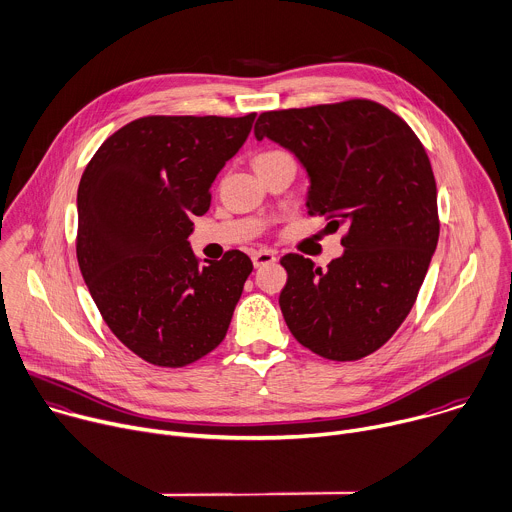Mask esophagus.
<instances>
[{"label": "esophagus", "mask_w": 512, "mask_h": 512, "mask_svg": "<svg viewBox=\"0 0 512 512\" xmlns=\"http://www.w3.org/2000/svg\"><path fill=\"white\" fill-rule=\"evenodd\" d=\"M274 260H276V254L270 252V250H256V252H252V262H254L256 268H260L264 264H272Z\"/></svg>", "instance_id": "esophagus-1"}]
</instances>
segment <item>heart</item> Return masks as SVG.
<instances>
[{"mask_svg": "<svg viewBox=\"0 0 512 512\" xmlns=\"http://www.w3.org/2000/svg\"><path fill=\"white\" fill-rule=\"evenodd\" d=\"M280 153H286V151H280V149H268V151H262L260 155H256V159H266V157H274V155H280Z\"/></svg>", "mask_w": 512, "mask_h": 512, "instance_id": "1", "label": "heart"}]
</instances>
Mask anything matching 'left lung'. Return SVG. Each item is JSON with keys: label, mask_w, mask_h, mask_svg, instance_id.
<instances>
[{"label": "left lung", "mask_w": 512, "mask_h": 512, "mask_svg": "<svg viewBox=\"0 0 512 512\" xmlns=\"http://www.w3.org/2000/svg\"><path fill=\"white\" fill-rule=\"evenodd\" d=\"M254 135L290 149L311 177L309 214L345 230L327 270L280 260V309L292 337L331 361L383 347L410 315L440 236L430 157L401 117L369 98L266 111Z\"/></svg>", "instance_id": "obj_1"}]
</instances>
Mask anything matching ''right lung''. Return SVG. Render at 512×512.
<instances>
[{
  "instance_id": "obj_1",
  "label": "right lung",
  "mask_w": 512,
  "mask_h": 512,
  "mask_svg": "<svg viewBox=\"0 0 512 512\" xmlns=\"http://www.w3.org/2000/svg\"><path fill=\"white\" fill-rule=\"evenodd\" d=\"M254 117H141L102 143L80 177L82 278L115 337L151 365L195 363L228 333L252 260L228 250L199 266L187 238Z\"/></svg>"
}]
</instances>
